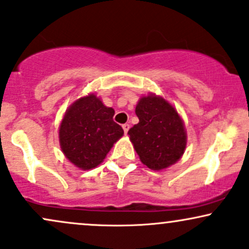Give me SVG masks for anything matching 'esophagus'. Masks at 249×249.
Wrapping results in <instances>:
<instances>
[{
  "mask_svg": "<svg viewBox=\"0 0 249 249\" xmlns=\"http://www.w3.org/2000/svg\"><path fill=\"white\" fill-rule=\"evenodd\" d=\"M123 130H124V133L126 134L128 132V130H130V124H124V125H123Z\"/></svg>",
  "mask_w": 249,
  "mask_h": 249,
  "instance_id": "34e87169",
  "label": "esophagus"
}]
</instances>
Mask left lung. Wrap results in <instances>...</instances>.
<instances>
[{
    "label": "left lung",
    "instance_id": "obj_1",
    "mask_svg": "<svg viewBox=\"0 0 249 249\" xmlns=\"http://www.w3.org/2000/svg\"><path fill=\"white\" fill-rule=\"evenodd\" d=\"M139 123L128 130L140 161L152 170L175 164L187 147V131L178 110L162 96L149 92L136 106Z\"/></svg>",
    "mask_w": 249,
    "mask_h": 249
}]
</instances>
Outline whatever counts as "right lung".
Masks as SVG:
<instances>
[{
	"instance_id": "1",
	"label": "right lung",
	"mask_w": 249,
	"mask_h": 249,
	"mask_svg": "<svg viewBox=\"0 0 249 249\" xmlns=\"http://www.w3.org/2000/svg\"><path fill=\"white\" fill-rule=\"evenodd\" d=\"M115 110L106 107L96 94L77 98L66 110L59 126L62 153L76 168H96L124 134L113 122Z\"/></svg>"
}]
</instances>
